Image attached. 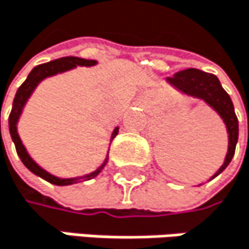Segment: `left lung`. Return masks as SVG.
Listing matches in <instances>:
<instances>
[{
  "mask_svg": "<svg viewBox=\"0 0 249 249\" xmlns=\"http://www.w3.org/2000/svg\"><path fill=\"white\" fill-rule=\"evenodd\" d=\"M167 81L176 88H178L184 94L202 99L221 116V119L226 124L227 134H229V149H227V155H226L223 165L211 177V178H215L220 173L226 170V167L232 161V158L235 155V149H236V143H238L239 124H238L232 99L224 91V88L221 87L215 75L199 71V69L190 68L186 71H180L173 78H167Z\"/></svg>",
  "mask_w": 249,
  "mask_h": 249,
  "instance_id": "8db88e82",
  "label": "left lung"
}]
</instances>
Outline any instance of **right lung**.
Returning <instances> with one entry per match:
<instances>
[{
	"label": "right lung",
	"mask_w": 249,
	"mask_h": 249,
	"mask_svg": "<svg viewBox=\"0 0 249 249\" xmlns=\"http://www.w3.org/2000/svg\"><path fill=\"white\" fill-rule=\"evenodd\" d=\"M97 62L96 60H87V59H81V57H62V59H57V60H53V62H48V63H44V65H38L35 66L31 73L28 75V78L25 79V82L19 87V90H17L16 96H14V100H13V107H11V112H10V116H8V128H10V136L14 142V146H16V150H17V155L22 159L23 165L32 171L34 174L39 176L41 178L47 180L48 183H53V184H57V186H68V184H73V183H78V181H85V180H91L94 178L106 165L107 162V158L105 159V162L93 173L90 174H85V176H81V177H76V178H59L56 176H53L50 173H47L45 170H42L34 159L29 156V153L26 152L19 134H17V121H19V116L23 110V106L25 103L28 102V99L31 97L32 91L35 90V87L47 76H53L56 73H62V72H66L69 69H73L76 66H94ZM1 116V113H0ZM118 134V128L113 130L112 133V139H115V136ZM0 136H1V119H0Z\"/></svg>",
	"instance_id": "right-lung-1"
}]
</instances>
